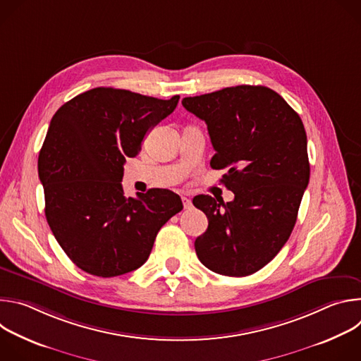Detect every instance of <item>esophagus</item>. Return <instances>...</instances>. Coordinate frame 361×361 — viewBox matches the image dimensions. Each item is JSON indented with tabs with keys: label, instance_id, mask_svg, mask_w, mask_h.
<instances>
[{
	"label": "esophagus",
	"instance_id": "1",
	"mask_svg": "<svg viewBox=\"0 0 361 361\" xmlns=\"http://www.w3.org/2000/svg\"><path fill=\"white\" fill-rule=\"evenodd\" d=\"M181 201H183V207L185 210H190L192 207V202H191V200L188 197H181Z\"/></svg>",
	"mask_w": 361,
	"mask_h": 361
}]
</instances>
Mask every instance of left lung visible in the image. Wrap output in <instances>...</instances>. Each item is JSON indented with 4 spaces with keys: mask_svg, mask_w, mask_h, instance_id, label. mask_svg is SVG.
Masks as SVG:
<instances>
[{
    "mask_svg": "<svg viewBox=\"0 0 361 361\" xmlns=\"http://www.w3.org/2000/svg\"><path fill=\"white\" fill-rule=\"evenodd\" d=\"M181 102L207 124L216 149L210 166L227 169L223 181L234 192L230 202L202 194L192 200L209 219L194 243L198 260L223 276H250L274 259L294 228L310 178L302 121L263 85L227 87Z\"/></svg>",
    "mask_w": 361,
    "mask_h": 361,
    "instance_id": "8db88e82",
    "label": "left lung"
}]
</instances>
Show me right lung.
Masks as SVG:
<instances>
[{"instance_id": "right-lung-1", "label": "right lung", "mask_w": 361, "mask_h": 361, "mask_svg": "<svg viewBox=\"0 0 361 361\" xmlns=\"http://www.w3.org/2000/svg\"><path fill=\"white\" fill-rule=\"evenodd\" d=\"M180 95L159 99L97 87L67 101L49 123L38 156L45 217L56 240L81 270L116 277L141 267L160 228L183 210L170 190L127 198V157L170 116Z\"/></svg>"}]
</instances>
